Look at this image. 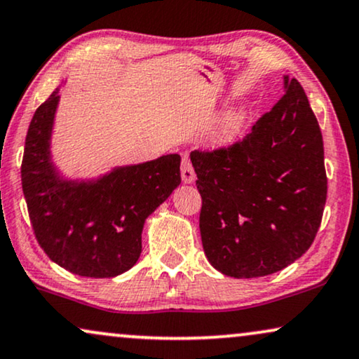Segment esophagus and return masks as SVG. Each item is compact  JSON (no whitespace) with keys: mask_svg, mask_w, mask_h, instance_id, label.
<instances>
[{"mask_svg":"<svg viewBox=\"0 0 359 359\" xmlns=\"http://www.w3.org/2000/svg\"><path fill=\"white\" fill-rule=\"evenodd\" d=\"M180 175H182V182L184 184H194L195 182L194 167H192V164H190L187 156L182 158V169H180Z\"/></svg>","mask_w":359,"mask_h":359,"instance_id":"esophagus-1","label":"esophagus"}]
</instances>
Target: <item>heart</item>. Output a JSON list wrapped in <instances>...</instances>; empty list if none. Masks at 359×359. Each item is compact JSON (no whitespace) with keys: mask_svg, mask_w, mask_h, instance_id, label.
I'll list each match as a JSON object with an SVG mask.
<instances>
[{"mask_svg":"<svg viewBox=\"0 0 359 359\" xmlns=\"http://www.w3.org/2000/svg\"><path fill=\"white\" fill-rule=\"evenodd\" d=\"M242 124H243V114H242V112H233V114H230L225 119L224 133L226 135H235L240 129H242Z\"/></svg>","mask_w":359,"mask_h":359,"instance_id":"b5f03b06","label":"heart"}]
</instances>
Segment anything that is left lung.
Segmentation results:
<instances>
[{"label": "left lung", "instance_id": "obj_1", "mask_svg": "<svg viewBox=\"0 0 359 359\" xmlns=\"http://www.w3.org/2000/svg\"><path fill=\"white\" fill-rule=\"evenodd\" d=\"M285 94L229 149L190 152L202 197L201 235L210 265L233 278L283 270L311 247L326 202L321 130L305 90Z\"/></svg>", "mask_w": 359, "mask_h": 359}]
</instances>
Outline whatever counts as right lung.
I'll return each instance as SVG.
<instances>
[{
    "instance_id": "right-lung-1",
    "label": "right lung",
    "mask_w": 359,
    "mask_h": 359,
    "mask_svg": "<svg viewBox=\"0 0 359 359\" xmlns=\"http://www.w3.org/2000/svg\"><path fill=\"white\" fill-rule=\"evenodd\" d=\"M59 88L36 109L26 135L21 184L31 225L46 255L74 275L111 278L133 269L147 217L180 184V156L69 179L53 162Z\"/></svg>"
}]
</instances>
